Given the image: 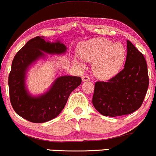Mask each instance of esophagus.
Instances as JSON below:
<instances>
[{"label": "esophagus", "instance_id": "obj_1", "mask_svg": "<svg viewBox=\"0 0 156 156\" xmlns=\"http://www.w3.org/2000/svg\"><path fill=\"white\" fill-rule=\"evenodd\" d=\"M82 82H87V81H89L90 80V78L88 76H83L82 77Z\"/></svg>", "mask_w": 156, "mask_h": 156}]
</instances>
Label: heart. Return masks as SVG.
Instances as JSON below:
<instances>
[{"instance_id": "1", "label": "heart", "mask_w": 156, "mask_h": 156, "mask_svg": "<svg viewBox=\"0 0 156 156\" xmlns=\"http://www.w3.org/2000/svg\"><path fill=\"white\" fill-rule=\"evenodd\" d=\"M78 54L82 60L93 63V71L97 77L109 79L121 69L126 51L122 44L96 38L83 42L79 47ZM76 63L81 66L77 60Z\"/></svg>"}]
</instances>
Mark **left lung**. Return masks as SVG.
<instances>
[{"label":"left lung","mask_w":156,"mask_h":156,"mask_svg":"<svg viewBox=\"0 0 156 156\" xmlns=\"http://www.w3.org/2000/svg\"><path fill=\"white\" fill-rule=\"evenodd\" d=\"M124 69L107 82L95 84L93 104L104 116L129 115L142 106L149 85L147 66L142 52L127 40Z\"/></svg>","instance_id":"obj_1"}]
</instances>
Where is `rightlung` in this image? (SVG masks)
<instances>
[{
    "label": "right lung",
    "mask_w": 156,
    "mask_h": 156,
    "mask_svg": "<svg viewBox=\"0 0 156 156\" xmlns=\"http://www.w3.org/2000/svg\"><path fill=\"white\" fill-rule=\"evenodd\" d=\"M44 36H36L29 40L14 56L9 75L10 101L15 112L32 122L41 123L56 118L66 106L71 93L81 84L80 76H63L57 78L51 88L42 96L33 97L25 88V72L31 63L44 52L49 54H61L66 47L60 41H46Z\"/></svg>",
    "instance_id": "1"
}]
</instances>
